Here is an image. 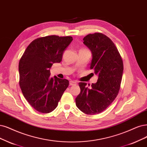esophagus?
Masks as SVG:
<instances>
[{"instance_id": "1", "label": "esophagus", "mask_w": 147, "mask_h": 147, "mask_svg": "<svg viewBox=\"0 0 147 147\" xmlns=\"http://www.w3.org/2000/svg\"><path fill=\"white\" fill-rule=\"evenodd\" d=\"M77 84V82H75V81H70L69 85H76Z\"/></svg>"}]
</instances>
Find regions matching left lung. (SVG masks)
I'll return each mask as SVG.
<instances>
[{
  "label": "left lung",
  "instance_id": "1",
  "mask_svg": "<svg viewBox=\"0 0 147 147\" xmlns=\"http://www.w3.org/2000/svg\"><path fill=\"white\" fill-rule=\"evenodd\" d=\"M83 40L91 51L90 69L98 75V79L91 88L85 82L79 84L80 93L76 98V104L81 111L93 115L106 110L117 96L123 65L117 48L107 36L95 32L86 36Z\"/></svg>",
  "mask_w": 147,
  "mask_h": 147
}]
</instances>
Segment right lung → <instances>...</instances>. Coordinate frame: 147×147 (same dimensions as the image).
I'll return each instance as SVG.
<instances>
[{
    "label": "right lung",
    "instance_id": "1",
    "mask_svg": "<svg viewBox=\"0 0 147 147\" xmlns=\"http://www.w3.org/2000/svg\"><path fill=\"white\" fill-rule=\"evenodd\" d=\"M72 40L71 36L37 38L30 43L21 57L19 85L25 98L36 111H53L68 86V80L51 78L50 69L53 63L61 62L63 51Z\"/></svg>",
    "mask_w": 147,
    "mask_h": 147
}]
</instances>
